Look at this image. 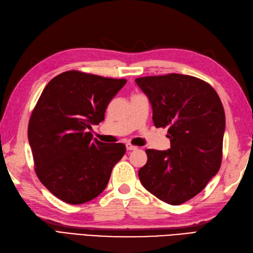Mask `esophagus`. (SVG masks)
Segmentation results:
<instances>
[{
  "label": "esophagus",
  "instance_id": "obj_1",
  "mask_svg": "<svg viewBox=\"0 0 253 253\" xmlns=\"http://www.w3.org/2000/svg\"><path fill=\"white\" fill-rule=\"evenodd\" d=\"M126 148H127V151H134V150H137V146H134V145H132V144H129V143H127L126 144Z\"/></svg>",
  "mask_w": 253,
  "mask_h": 253
}]
</instances>
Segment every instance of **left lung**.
Returning a JSON list of instances; mask_svg holds the SVG:
<instances>
[{
  "label": "left lung",
  "instance_id": "8db88e82",
  "mask_svg": "<svg viewBox=\"0 0 253 253\" xmlns=\"http://www.w3.org/2000/svg\"><path fill=\"white\" fill-rule=\"evenodd\" d=\"M153 107L157 128L168 127L169 151L146 150L139 170L144 188L171 205L196 197L216 175L222 161L225 114L210 83L179 74L135 79Z\"/></svg>",
  "mask_w": 253,
  "mask_h": 253
}]
</instances>
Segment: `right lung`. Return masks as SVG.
Returning a JSON list of instances; mask_svg holds the SVG:
<instances>
[{
  "instance_id": "1",
  "label": "right lung",
  "mask_w": 253,
  "mask_h": 253,
  "mask_svg": "<svg viewBox=\"0 0 253 253\" xmlns=\"http://www.w3.org/2000/svg\"><path fill=\"white\" fill-rule=\"evenodd\" d=\"M126 79L68 70L51 80L37 100L28 135L42 184L68 204H83L105 190L123 143L105 144L87 129L105 119Z\"/></svg>"
}]
</instances>
